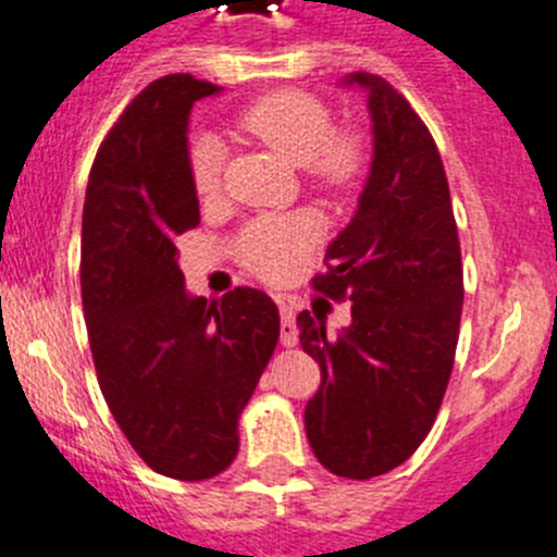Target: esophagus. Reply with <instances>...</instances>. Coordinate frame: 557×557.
Masks as SVG:
<instances>
[{"label":"esophagus","mask_w":557,"mask_h":557,"mask_svg":"<svg viewBox=\"0 0 557 557\" xmlns=\"http://www.w3.org/2000/svg\"><path fill=\"white\" fill-rule=\"evenodd\" d=\"M280 305V337H283V345L294 348L299 343V329H296V310L288 299H277Z\"/></svg>","instance_id":"34e87169"}]
</instances>
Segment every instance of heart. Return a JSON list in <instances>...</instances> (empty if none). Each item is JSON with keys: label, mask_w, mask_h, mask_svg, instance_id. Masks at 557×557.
<instances>
[{"label": "heart", "mask_w": 557, "mask_h": 557, "mask_svg": "<svg viewBox=\"0 0 557 557\" xmlns=\"http://www.w3.org/2000/svg\"><path fill=\"white\" fill-rule=\"evenodd\" d=\"M239 127L288 163L305 165L310 180L326 190L348 187L361 169L359 138L337 133L329 108L305 91H274L261 97L242 113ZM190 174L198 196H218L223 182V147L214 138H201L196 144ZM318 236L321 223L312 214H263L239 231L236 256L258 277L288 280L307 261Z\"/></svg>", "instance_id": "b5f03b06"}]
</instances>
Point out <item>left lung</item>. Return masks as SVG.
<instances>
[{"mask_svg":"<svg viewBox=\"0 0 557 557\" xmlns=\"http://www.w3.org/2000/svg\"><path fill=\"white\" fill-rule=\"evenodd\" d=\"M367 91L372 165L354 220L329 245L312 288L350 301V326L296 318L321 386L305 408L318 462L345 479L403 466L433 430L455 367L462 258L449 182L428 124L388 81L354 73Z\"/></svg>","mask_w":557,"mask_h":557,"instance_id":"left-lung-1","label":"left lung"}]
</instances>
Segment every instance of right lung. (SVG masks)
<instances>
[{
	"label": "right lung",
	"mask_w": 557,
	"mask_h": 557,
	"mask_svg": "<svg viewBox=\"0 0 557 557\" xmlns=\"http://www.w3.org/2000/svg\"><path fill=\"white\" fill-rule=\"evenodd\" d=\"M218 91L174 73L135 97L89 171L81 299L100 392L152 471L203 482L234 462L239 413L280 339L263 290H185L176 236L201 223L187 152L193 102Z\"/></svg>",
	"instance_id": "add662e5"
}]
</instances>
